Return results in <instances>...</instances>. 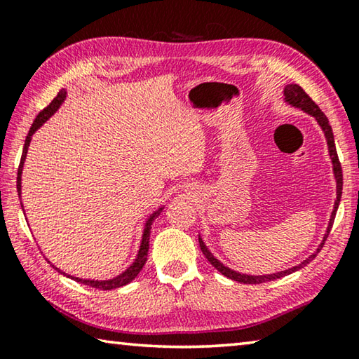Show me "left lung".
Here are the masks:
<instances>
[{"instance_id": "left-lung-1", "label": "left lung", "mask_w": 359, "mask_h": 359, "mask_svg": "<svg viewBox=\"0 0 359 359\" xmlns=\"http://www.w3.org/2000/svg\"><path fill=\"white\" fill-rule=\"evenodd\" d=\"M285 101L288 102V104L294 106V107H299L302 109L304 112L311 114L313 115L315 118H317V121L320 123L321 128H323L325 131V136H326V141H327V145H330V156L332 160V166H334V175H336V182H337V198H336V204H334V210H332V215L330 218V224H327V231L325 234V239L323 242H321V245L317 248V252H315L313 255H311L307 259H304L301 264H297L294 267H291V269H287V271H282V272H277V274H271V276H247V274H241V272H236L233 269H229V267L223 266L220 261H218L214 255H212L208 247L204 245L203 239L199 238V247H201V252L204 253V257L208 258L209 263L215 267V269L218 272H222L223 276H226L228 278H231V280H236V282H241V283H264V282H271V280H276V278H280L283 276H288L291 274V272H294L297 269H301V267H304L306 264L311 263V261L317 257V253L321 250V247H323V244L326 242V238L327 234H330V231L332 228V223H334V218H336V212H337V208H339V203H340V196H342V184H344V177H342V166H340V161H339V156H337V150H336V144H334V135H332V128L330 125V121H327V117L326 115L321 112V109L315 104V102L312 101L311 96H309L304 90L299 87V85L296 83H290L285 87Z\"/></svg>"}]
</instances>
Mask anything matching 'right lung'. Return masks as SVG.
<instances>
[{
  "mask_svg": "<svg viewBox=\"0 0 359 359\" xmlns=\"http://www.w3.org/2000/svg\"><path fill=\"white\" fill-rule=\"evenodd\" d=\"M66 98V92L65 90H60L58 95L55 96V98L52 100L50 104H48L47 107L42 109V111L38 114V117L34 118L32 128H29L28 131V136L25 139V145H23V154H22V158H20V165H19V172H17V191H19V198H20V193H22V169H23V161H25V156H27V151H28V145H29V141H32V136L34 135V131L39 128V126L44 123V121L50 117V115L57 111V109L62 106V102L65 101ZM22 209H23V204H22ZM161 210V209H160ZM160 210H156L155 214H151V217L147 220V223H145V229H144V234H142V242H141V248H139L137 252V257L135 259V263H133L128 269H126L123 274L117 276L115 278H111V280H85V278H79V277H71V276H66L65 272H62L58 269V267H55V269L58 272H62L63 276L66 277H71L72 280L76 282H81L83 285H88V287H93V288H98V290H114V288H120L123 287V285L130 283L133 278H135L139 272L142 271V267L145 264V261H147V255H149V241H150V231H151V224H154L155 218L160 215Z\"/></svg>",
  "mask_w": 359,
  "mask_h": 359,
  "instance_id": "1",
  "label": "right lung"
}]
</instances>
